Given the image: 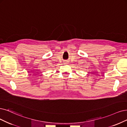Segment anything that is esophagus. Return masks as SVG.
Returning a JSON list of instances; mask_svg holds the SVG:
<instances>
[{"mask_svg": "<svg viewBox=\"0 0 127 127\" xmlns=\"http://www.w3.org/2000/svg\"><path fill=\"white\" fill-rule=\"evenodd\" d=\"M68 62V61H65V62H65V63H68V62Z\"/></svg>", "mask_w": 127, "mask_h": 127, "instance_id": "1", "label": "esophagus"}]
</instances>
